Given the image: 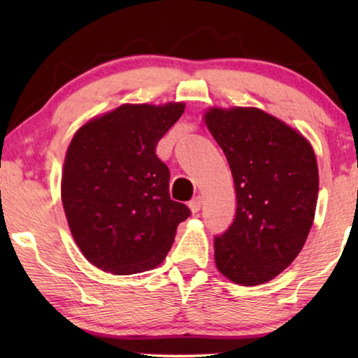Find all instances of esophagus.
<instances>
[{
    "label": "esophagus",
    "mask_w": 358,
    "mask_h": 358,
    "mask_svg": "<svg viewBox=\"0 0 358 358\" xmlns=\"http://www.w3.org/2000/svg\"><path fill=\"white\" fill-rule=\"evenodd\" d=\"M189 207H190V210H192V213L200 212V208H202V197H200V195H197V197H194L189 202Z\"/></svg>",
    "instance_id": "1"
}]
</instances>
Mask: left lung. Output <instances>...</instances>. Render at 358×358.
<instances>
[{"instance_id":"1","label":"left lung","mask_w":358,"mask_h":358,"mask_svg":"<svg viewBox=\"0 0 358 358\" xmlns=\"http://www.w3.org/2000/svg\"><path fill=\"white\" fill-rule=\"evenodd\" d=\"M210 134L227 156L236 215L215 236V264L234 283L259 285L295 261L317 202L316 156L296 130L261 109H212Z\"/></svg>"}]
</instances>
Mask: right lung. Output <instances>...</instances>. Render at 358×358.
I'll return each mask as SVG.
<instances>
[{
	"instance_id": "1",
	"label": "right lung",
	"mask_w": 358,
	"mask_h": 358,
	"mask_svg": "<svg viewBox=\"0 0 358 358\" xmlns=\"http://www.w3.org/2000/svg\"><path fill=\"white\" fill-rule=\"evenodd\" d=\"M182 102L125 104L83 125L68 146L62 202L85 257L117 275L164 261L187 205L169 197V168L156 146Z\"/></svg>"
}]
</instances>
